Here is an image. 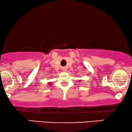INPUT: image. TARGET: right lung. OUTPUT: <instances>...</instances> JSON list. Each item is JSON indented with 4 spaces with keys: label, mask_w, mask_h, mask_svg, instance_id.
<instances>
[{
    "label": "right lung",
    "mask_w": 132,
    "mask_h": 132,
    "mask_svg": "<svg viewBox=\"0 0 132 132\" xmlns=\"http://www.w3.org/2000/svg\"><path fill=\"white\" fill-rule=\"evenodd\" d=\"M49 84H51V83H49Z\"/></svg>",
    "instance_id": "obj_1"
}]
</instances>
